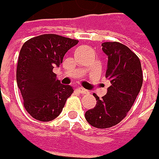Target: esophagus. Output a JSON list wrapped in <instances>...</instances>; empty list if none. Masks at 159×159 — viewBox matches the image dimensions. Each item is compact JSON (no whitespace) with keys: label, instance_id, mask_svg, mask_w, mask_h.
<instances>
[{"label":"esophagus","instance_id":"obj_1","mask_svg":"<svg viewBox=\"0 0 159 159\" xmlns=\"http://www.w3.org/2000/svg\"><path fill=\"white\" fill-rule=\"evenodd\" d=\"M78 91H79L80 94H88V93H89V90L83 89V88H79V89H78Z\"/></svg>","mask_w":159,"mask_h":159}]
</instances>
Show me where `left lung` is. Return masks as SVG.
Segmentation results:
<instances>
[{"instance_id": "8db88e82", "label": "left lung", "mask_w": 159, "mask_h": 159, "mask_svg": "<svg viewBox=\"0 0 159 159\" xmlns=\"http://www.w3.org/2000/svg\"><path fill=\"white\" fill-rule=\"evenodd\" d=\"M102 46L108 57L105 76L111 86L101 99L94 94L96 105L86 111L85 118L96 128H109L119 124L133 106L143 86V71L140 59L129 48L115 41Z\"/></svg>"}]
</instances>
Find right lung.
Wrapping results in <instances>:
<instances>
[{
  "instance_id": "right-lung-1",
  "label": "right lung",
  "mask_w": 159,
  "mask_h": 159,
  "mask_svg": "<svg viewBox=\"0 0 159 159\" xmlns=\"http://www.w3.org/2000/svg\"><path fill=\"white\" fill-rule=\"evenodd\" d=\"M78 40L57 34H42L22 47L16 67V82L25 108L34 119L50 121L62 112L73 89L63 85L53 69L63 63L65 53Z\"/></svg>"
}]
</instances>
